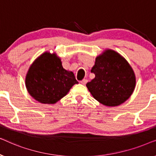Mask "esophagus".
<instances>
[{
    "mask_svg": "<svg viewBox=\"0 0 156 156\" xmlns=\"http://www.w3.org/2000/svg\"><path fill=\"white\" fill-rule=\"evenodd\" d=\"M87 82H88V81H87V80H86V79H84V80H83L81 81L80 83L82 84H83V85H85L87 83Z\"/></svg>",
    "mask_w": 156,
    "mask_h": 156,
    "instance_id": "34e87169",
    "label": "esophagus"
}]
</instances>
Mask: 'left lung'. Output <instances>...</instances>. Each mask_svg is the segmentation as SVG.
I'll return each instance as SVG.
<instances>
[{
	"label": "left lung",
	"instance_id": "obj_1",
	"mask_svg": "<svg viewBox=\"0 0 156 156\" xmlns=\"http://www.w3.org/2000/svg\"><path fill=\"white\" fill-rule=\"evenodd\" d=\"M95 78L87 84L91 95L108 106H116L126 101L136 85L133 70L119 53L107 50L96 58L91 70Z\"/></svg>",
	"mask_w": 156,
	"mask_h": 156
}]
</instances>
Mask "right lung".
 Here are the masks:
<instances>
[{"label":"right lung","instance_id":"add662e5","mask_svg":"<svg viewBox=\"0 0 156 156\" xmlns=\"http://www.w3.org/2000/svg\"><path fill=\"white\" fill-rule=\"evenodd\" d=\"M72 72L62 66L55 54L44 52L30 66L25 79L30 94L42 104H55L77 84Z\"/></svg>","mask_w":156,"mask_h":156}]
</instances>
